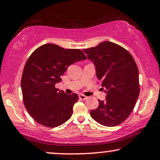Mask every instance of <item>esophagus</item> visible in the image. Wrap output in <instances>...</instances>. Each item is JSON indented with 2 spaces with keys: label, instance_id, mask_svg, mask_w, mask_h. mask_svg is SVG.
I'll return each mask as SVG.
<instances>
[{
  "label": "esophagus",
  "instance_id": "esophagus-1",
  "mask_svg": "<svg viewBox=\"0 0 160 160\" xmlns=\"http://www.w3.org/2000/svg\"><path fill=\"white\" fill-rule=\"evenodd\" d=\"M78 97H79V99L81 100H86L87 98V96H85L84 95H79V96H78Z\"/></svg>",
  "mask_w": 160,
  "mask_h": 160
}]
</instances>
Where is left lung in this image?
Here are the masks:
<instances>
[{
  "label": "left lung",
  "mask_w": 160,
  "mask_h": 160,
  "mask_svg": "<svg viewBox=\"0 0 160 160\" xmlns=\"http://www.w3.org/2000/svg\"><path fill=\"white\" fill-rule=\"evenodd\" d=\"M83 51L95 64L98 79L102 80L107 93L106 100H98L99 106L90 111V116L103 126L119 125L130 116L139 96L136 63L128 50L110 41Z\"/></svg>",
  "instance_id": "obj_1"
}]
</instances>
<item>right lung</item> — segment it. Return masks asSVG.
Returning <instances> with one entry per match:
<instances>
[{
    "label": "right lung",
    "instance_id": "1",
    "mask_svg": "<svg viewBox=\"0 0 160 160\" xmlns=\"http://www.w3.org/2000/svg\"><path fill=\"white\" fill-rule=\"evenodd\" d=\"M82 60L86 56L80 49H65L53 43L41 46L30 54L24 67L21 88L25 108L38 124L56 128L71 117L78 95L59 91L55 84L61 82L60 76L70 65Z\"/></svg>",
    "mask_w": 160,
    "mask_h": 160
}]
</instances>
